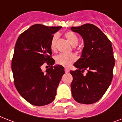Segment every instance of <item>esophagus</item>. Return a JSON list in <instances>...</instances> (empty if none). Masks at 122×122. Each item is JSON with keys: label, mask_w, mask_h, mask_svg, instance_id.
I'll use <instances>...</instances> for the list:
<instances>
[{"label": "esophagus", "mask_w": 122, "mask_h": 122, "mask_svg": "<svg viewBox=\"0 0 122 122\" xmlns=\"http://www.w3.org/2000/svg\"><path fill=\"white\" fill-rule=\"evenodd\" d=\"M65 73H68L70 71V70H69L68 68H65Z\"/></svg>", "instance_id": "esophagus-1"}]
</instances>
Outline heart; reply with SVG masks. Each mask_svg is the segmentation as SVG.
<instances>
[{"mask_svg": "<svg viewBox=\"0 0 122 122\" xmlns=\"http://www.w3.org/2000/svg\"><path fill=\"white\" fill-rule=\"evenodd\" d=\"M65 37L73 46H76L78 43V38L77 35L71 31H68L65 33ZM58 39V34L55 33L52 37L50 47L52 51H56L57 50V41ZM76 60V56L74 54H59L55 57V62L58 65L68 67Z\"/></svg>", "mask_w": 122, "mask_h": 122, "instance_id": "1", "label": "heart"}]
</instances>
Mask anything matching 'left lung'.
Wrapping results in <instances>:
<instances>
[{
	"label": "left lung",
	"mask_w": 122,
	"mask_h": 122,
	"mask_svg": "<svg viewBox=\"0 0 122 122\" xmlns=\"http://www.w3.org/2000/svg\"><path fill=\"white\" fill-rule=\"evenodd\" d=\"M83 39L81 57L74 64L77 70L70 71L73 76V97L81 104H93L100 99L113 78L115 59L112 43L96 26L87 23L72 26ZM87 70L86 75L83 72Z\"/></svg>",
	"instance_id": "1"
}]
</instances>
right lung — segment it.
Masks as SVG:
<instances>
[{"label": "right lung", "instance_id": "right-lung-1", "mask_svg": "<svg viewBox=\"0 0 122 122\" xmlns=\"http://www.w3.org/2000/svg\"><path fill=\"white\" fill-rule=\"evenodd\" d=\"M61 28L33 25L16 41L11 63L14 85L20 94L35 106L47 105L54 100L57 87L65 73L61 65L52 66L54 60L50 47L53 34ZM44 63L51 66L46 73L41 69Z\"/></svg>", "mask_w": 122, "mask_h": 122}]
</instances>
